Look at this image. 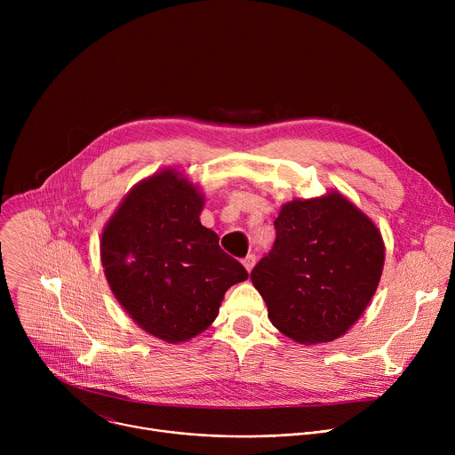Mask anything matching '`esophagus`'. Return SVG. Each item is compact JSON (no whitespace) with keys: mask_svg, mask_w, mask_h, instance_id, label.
I'll list each match as a JSON object with an SVG mask.
<instances>
[{"mask_svg":"<svg viewBox=\"0 0 455 455\" xmlns=\"http://www.w3.org/2000/svg\"><path fill=\"white\" fill-rule=\"evenodd\" d=\"M243 267L251 272V268L255 267V253H248L244 259H243Z\"/></svg>","mask_w":455,"mask_h":455,"instance_id":"1","label":"esophagus"}]
</instances>
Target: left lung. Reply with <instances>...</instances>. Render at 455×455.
<instances>
[{
  "label": "left lung",
  "instance_id": "left-lung-1",
  "mask_svg": "<svg viewBox=\"0 0 455 455\" xmlns=\"http://www.w3.org/2000/svg\"><path fill=\"white\" fill-rule=\"evenodd\" d=\"M274 225L275 243L250 274L272 323L300 344L339 339L378 288L379 230L339 192L286 204Z\"/></svg>",
  "mask_w": 455,
  "mask_h": 455
}]
</instances>
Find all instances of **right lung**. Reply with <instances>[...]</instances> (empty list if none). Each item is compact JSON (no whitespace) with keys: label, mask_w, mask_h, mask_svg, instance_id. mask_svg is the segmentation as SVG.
<instances>
[{"label":"right lung","mask_w":455,"mask_h":455,"mask_svg":"<svg viewBox=\"0 0 455 455\" xmlns=\"http://www.w3.org/2000/svg\"><path fill=\"white\" fill-rule=\"evenodd\" d=\"M204 196L176 171L139 183L102 232L100 257L116 300L149 335L169 344L207 330L225 291L246 270L200 223Z\"/></svg>","instance_id":"obj_1"}]
</instances>
